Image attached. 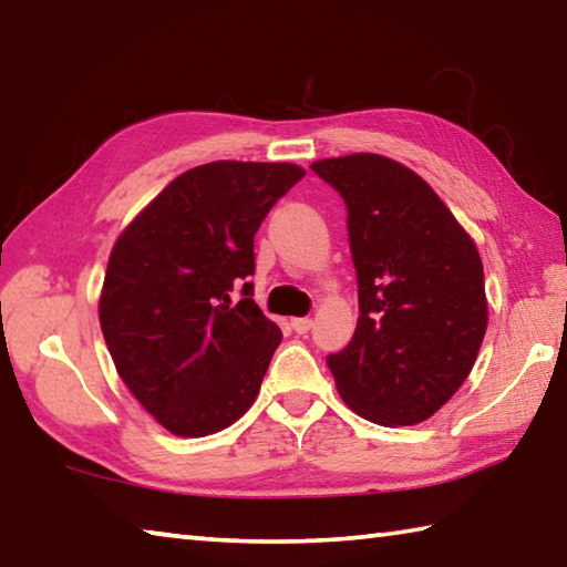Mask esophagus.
Returning a JSON list of instances; mask_svg holds the SVG:
<instances>
[{
    "instance_id": "1",
    "label": "esophagus",
    "mask_w": 567,
    "mask_h": 567,
    "mask_svg": "<svg viewBox=\"0 0 567 567\" xmlns=\"http://www.w3.org/2000/svg\"><path fill=\"white\" fill-rule=\"evenodd\" d=\"M290 327L295 329L297 334H307L312 329V319L310 317H297V319H292Z\"/></svg>"
}]
</instances>
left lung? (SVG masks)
I'll return each mask as SVG.
<instances>
[{
  "label": "left lung",
  "mask_w": 567,
  "mask_h": 567,
  "mask_svg": "<svg viewBox=\"0 0 567 567\" xmlns=\"http://www.w3.org/2000/svg\"><path fill=\"white\" fill-rule=\"evenodd\" d=\"M342 195L359 285L352 342L329 354L344 404L414 426L466 382L488 324L476 245L431 185L377 153L312 163Z\"/></svg>",
  "instance_id": "1"
}]
</instances>
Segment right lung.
Instances as JSON below:
<instances>
[{"label":"right lung","instance_id":"1","mask_svg":"<svg viewBox=\"0 0 567 567\" xmlns=\"http://www.w3.org/2000/svg\"><path fill=\"white\" fill-rule=\"evenodd\" d=\"M305 176L295 163L215 161L168 183L113 245L99 300L116 372L176 436L238 421L260 391L280 327L230 300L255 272L252 238Z\"/></svg>","mask_w":567,"mask_h":567}]
</instances>
